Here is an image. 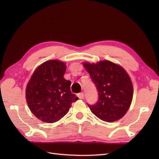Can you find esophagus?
I'll return each instance as SVG.
<instances>
[{"mask_svg":"<svg viewBox=\"0 0 159 159\" xmlns=\"http://www.w3.org/2000/svg\"><path fill=\"white\" fill-rule=\"evenodd\" d=\"M78 97L80 99H84V93L83 92H81L78 94Z\"/></svg>","mask_w":159,"mask_h":159,"instance_id":"obj_1","label":"esophagus"}]
</instances>
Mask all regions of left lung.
Segmentation results:
<instances>
[{
  "instance_id": "obj_1",
  "label": "left lung",
  "mask_w": 159,
  "mask_h": 159,
  "mask_svg": "<svg viewBox=\"0 0 159 159\" xmlns=\"http://www.w3.org/2000/svg\"><path fill=\"white\" fill-rule=\"evenodd\" d=\"M84 66L99 95L95 105L88 104L91 111L104 121L113 122L122 118L131 105L133 95V84L126 71L107 60L97 64L84 62Z\"/></svg>"
}]
</instances>
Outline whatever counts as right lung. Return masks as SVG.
<instances>
[{"label": "right lung", "mask_w": 159, "mask_h": 159, "mask_svg": "<svg viewBox=\"0 0 159 159\" xmlns=\"http://www.w3.org/2000/svg\"><path fill=\"white\" fill-rule=\"evenodd\" d=\"M66 70L63 61H45L36 69L28 83V105L42 121L52 123L59 121L69 111L71 103L78 99L71 92V81L64 78Z\"/></svg>", "instance_id": "add662e5"}]
</instances>
